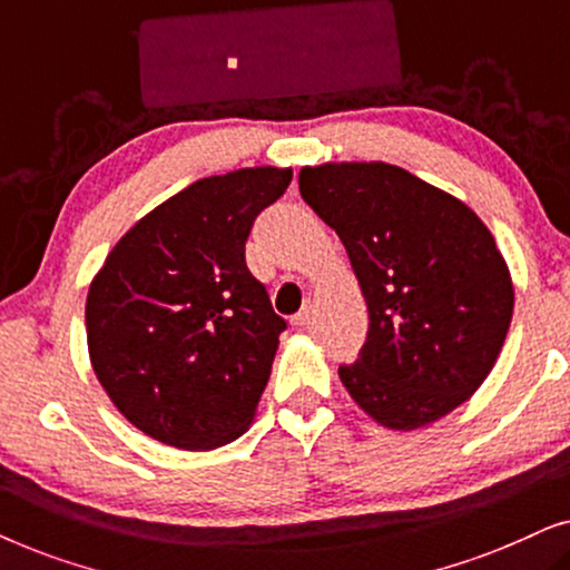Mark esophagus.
Returning a JSON list of instances; mask_svg holds the SVG:
<instances>
[{"instance_id":"esophagus-1","label":"esophagus","mask_w":570,"mask_h":570,"mask_svg":"<svg viewBox=\"0 0 570 570\" xmlns=\"http://www.w3.org/2000/svg\"><path fill=\"white\" fill-rule=\"evenodd\" d=\"M311 318H314V308L306 306V308L301 311V314L293 316V326H308Z\"/></svg>"}]
</instances>
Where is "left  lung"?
<instances>
[{
	"mask_svg": "<svg viewBox=\"0 0 570 570\" xmlns=\"http://www.w3.org/2000/svg\"><path fill=\"white\" fill-rule=\"evenodd\" d=\"M301 197L334 228L368 306L340 381L371 420L417 431L482 386L513 316V279L488 225L389 163L303 166Z\"/></svg>",
	"mask_w": 570,
	"mask_h": 570,
	"instance_id": "obj_1",
	"label": "left lung"
}]
</instances>
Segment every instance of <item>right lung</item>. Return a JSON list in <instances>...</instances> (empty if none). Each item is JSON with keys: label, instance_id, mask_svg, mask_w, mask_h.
<instances>
[{"label": "right lung", "instance_id": "right-lung-1", "mask_svg": "<svg viewBox=\"0 0 570 570\" xmlns=\"http://www.w3.org/2000/svg\"><path fill=\"white\" fill-rule=\"evenodd\" d=\"M291 178L277 166L199 178L131 225L92 277L90 365L150 439L209 451L254 423L285 322L246 267V238Z\"/></svg>", "mask_w": 570, "mask_h": 570}]
</instances>
